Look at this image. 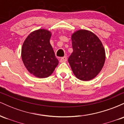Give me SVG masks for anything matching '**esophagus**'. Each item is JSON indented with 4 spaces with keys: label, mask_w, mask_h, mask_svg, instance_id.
<instances>
[{
    "label": "esophagus",
    "mask_w": 124,
    "mask_h": 124,
    "mask_svg": "<svg viewBox=\"0 0 124 124\" xmlns=\"http://www.w3.org/2000/svg\"><path fill=\"white\" fill-rule=\"evenodd\" d=\"M66 61H67L66 56H63V57L61 58L60 59V62H61V63H62V62H65Z\"/></svg>",
    "instance_id": "34e87169"
}]
</instances>
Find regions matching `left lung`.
<instances>
[{
  "label": "left lung",
  "mask_w": 124,
  "mask_h": 124,
  "mask_svg": "<svg viewBox=\"0 0 124 124\" xmlns=\"http://www.w3.org/2000/svg\"><path fill=\"white\" fill-rule=\"evenodd\" d=\"M73 52L68 62L74 75L81 80L88 81L100 73L106 59L105 49L94 34L86 30L72 35Z\"/></svg>",
  "instance_id": "obj_1"
}]
</instances>
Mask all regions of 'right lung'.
Here are the masks:
<instances>
[{
	"label": "right lung",
	"mask_w": 124,
	"mask_h": 124,
	"mask_svg": "<svg viewBox=\"0 0 124 124\" xmlns=\"http://www.w3.org/2000/svg\"><path fill=\"white\" fill-rule=\"evenodd\" d=\"M51 37L50 31L39 29L31 32L23 44L21 58L24 65L37 78L49 76L59 63L49 42Z\"/></svg>",
	"instance_id": "right-lung-1"
}]
</instances>
